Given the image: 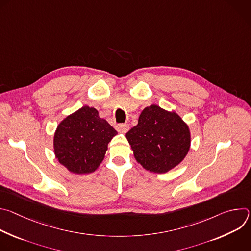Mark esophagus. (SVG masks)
Wrapping results in <instances>:
<instances>
[{
    "instance_id": "1",
    "label": "esophagus",
    "mask_w": 251,
    "mask_h": 251,
    "mask_svg": "<svg viewBox=\"0 0 251 251\" xmlns=\"http://www.w3.org/2000/svg\"><path fill=\"white\" fill-rule=\"evenodd\" d=\"M129 128L130 127H129L128 124H120V125L117 126V131L119 133H126V132H128Z\"/></svg>"
}]
</instances>
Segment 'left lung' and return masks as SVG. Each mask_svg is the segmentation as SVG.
<instances>
[{"label":"left lung","mask_w":251,"mask_h":251,"mask_svg":"<svg viewBox=\"0 0 251 251\" xmlns=\"http://www.w3.org/2000/svg\"><path fill=\"white\" fill-rule=\"evenodd\" d=\"M136 161L147 171L164 174L187 156L191 132L176 112L152 104L142 111L138 124L126 134Z\"/></svg>","instance_id":"1"}]
</instances>
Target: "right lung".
<instances>
[{
    "label": "right lung",
    "instance_id": "right-lung-1",
    "mask_svg": "<svg viewBox=\"0 0 251 251\" xmlns=\"http://www.w3.org/2000/svg\"><path fill=\"white\" fill-rule=\"evenodd\" d=\"M115 135L117 131L99 117L98 111L85 105L58 124L53 137L55 158L70 173H92L102 163Z\"/></svg>",
    "mask_w": 251,
    "mask_h": 251
}]
</instances>
